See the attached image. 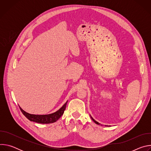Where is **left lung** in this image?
Returning a JSON list of instances; mask_svg holds the SVG:
<instances>
[{
	"label": "left lung",
	"instance_id": "8db88e82",
	"mask_svg": "<svg viewBox=\"0 0 151 151\" xmlns=\"http://www.w3.org/2000/svg\"><path fill=\"white\" fill-rule=\"evenodd\" d=\"M90 116H91V115H90ZM91 119H92V120H93V121H94V122H95V123H96V124H98V125H101V124H100V123H99V122H97V121H95V120H94V119H93V118H92V117H91Z\"/></svg>",
	"mask_w": 151,
	"mask_h": 151
}]
</instances>
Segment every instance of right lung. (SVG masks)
<instances>
[{
    "mask_svg": "<svg viewBox=\"0 0 151 151\" xmlns=\"http://www.w3.org/2000/svg\"><path fill=\"white\" fill-rule=\"evenodd\" d=\"M68 101L66 102L61 108L58 110L57 112L48 114V115H34L30 114L21 108L19 107V109L23 113V114L30 121L35 122L37 123L40 124H51L56 122L63 114L64 111L66 109V107Z\"/></svg>",
    "mask_w": 151,
    "mask_h": 151,
    "instance_id": "1",
    "label": "right lung"
}]
</instances>
